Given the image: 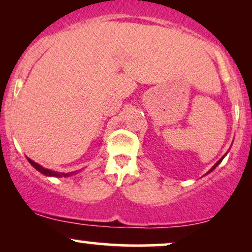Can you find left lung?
Here are the masks:
<instances>
[{
	"label": "left lung",
	"instance_id": "obj_1",
	"mask_svg": "<svg viewBox=\"0 0 252 252\" xmlns=\"http://www.w3.org/2000/svg\"><path fill=\"white\" fill-rule=\"evenodd\" d=\"M225 156H226V155H225ZM225 156H223V157H225ZM223 157H222V158H220V159H219V160H218V161H217V163H216V164H215V166H213V167H212V168H211V170H210V171H209V173H210V172H211V171H213V170H215V168H216V167H217V166H218V165H219V164H220V163H221V160H222V159H223Z\"/></svg>",
	"mask_w": 252,
	"mask_h": 252
}]
</instances>
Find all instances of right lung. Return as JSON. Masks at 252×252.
Listing matches in <instances>:
<instances>
[{
    "mask_svg": "<svg viewBox=\"0 0 252 252\" xmlns=\"http://www.w3.org/2000/svg\"><path fill=\"white\" fill-rule=\"evenodd\" d=\"M27 160L30 161V164L32 165L34 168H36L37 171L41 172V173L47 175V177H56V178H61V177H70L74 173V172H71V173H62V172H57V171H51V170H48V168H44L39 165L35 161H33L32 159H30V158H27Z\"/></svg>",
    "mask_w": 252,
    "mask_h": 252,
    "instance_id": "add662e5",
    "label": "right lung"
}]
</instances>
